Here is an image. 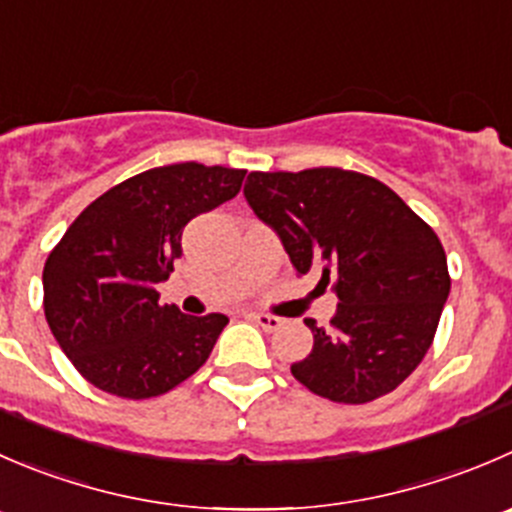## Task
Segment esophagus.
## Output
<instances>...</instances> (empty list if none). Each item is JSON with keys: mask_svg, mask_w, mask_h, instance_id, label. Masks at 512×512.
I'll return each mask as SVG.
<instances>
[{"mask_svg": "<svg viewBox=\"0 0 512 512\" xmlns=\"http://www.w3.org/2000/svg\"><path fill=\"white\" fill-rule=\"evenodd\" d=\"M250 320L255 322V325H260L265 332H275L285 325V320H282V317L267 315V312H250Z\"/></svg>", "mask_w": 512, "mask_h": 512, "instance_id": "1", "label": "esophagus"}]
</instances>
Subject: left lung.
<instances>
[{"label": "left lung", "instance_id": "left-lung-1", "mask_svg": "<svg viewBox=\"0 0 512 512\" xmlns=\"http://www.w3.org/2000/svg\"><path fill=\"white\" fill-rule=\"evenodd\" d=\"M245 197L297 275L320 272L340 300L327 330L305 320L315 342L295 380L345 405L393 393L433 345L450 292L433 227L388 185L340 167L250 172Z\"/></svg>", "mask_w": 512, "mask_h": 512}]
</instances>
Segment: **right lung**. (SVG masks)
I'll use <instances>...</instances> for the list:
<instances>
[{"mask_svg": "<svg viewBox=\"0 0 512 512\" xmlns=\"http://www.w3.org/2000/svg\"><path fill=\"white\" fill-rule=\"evenodd\" d=\"M245 175L200 162L140 172L84 207L49 252L44 317L94 388L157 398L205 365L227 317L160 305L155 287L175 270L187 222L232 200Z\"/></svg>", "mask_w": 512, "mask_h": 512, "instance_id": "add662e5", "label": "right lung"}]
</instances>
